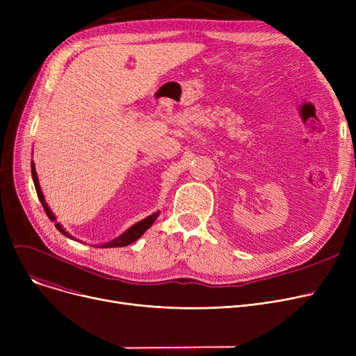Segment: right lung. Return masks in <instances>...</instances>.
Returning <instances> with one entry per match:
<instances>
[{
  "label": "right lung",
  "mask_w": 356,
  "mask_h": 356,
  "mask_svg": "<svg viewBox=\"0 0 356 356\" xmlns=\"http://www.w3.org/2000/svg\"><path fill=\"white\" fill-rule=\"evenodd\" d=\"M31 176H33V181H34V186H35V192H37V196H39V199H40V202H42V204H43V209L46 211V215L49 216V219L50 220H53L54 222V227L58 228L65 236H67V238H72V239H74L69 232H66L65 229H63V227L60 225V223H58L56 222V216L53 215V212L49 209V207H47V203H46V200H44V196H43V193H42V189H40V184H39V179H37V173H35V167H34V163L31 161ZM159 213L160 212H156V213H153V215H149V216H147L145 219H143V220H140V222H137L136 225H133L129 229H127L122 235H120L118 238H115V239H112V241H109V242H106V244H102L101 245V248H117V247H125V245H129V244H133V242H136L149 227L153 225L154 223V220L157 219V216H159ZM76 241V239H74Z\"/></svg>",
  "instance_id": "1"
}]
</instances>
